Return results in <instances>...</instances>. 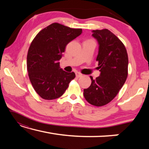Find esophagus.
Instances as JSON below:
<instances>
[{
  "label": "esophagus",
  "instance_id": "1",
  "mask_svg": "<svg viewBox=\"0 0 149 149\" xmlns=\"http://www.w3.org/2000/svg\"><path fill=\"white\" fill-rule=\"evenodd\" d=\"M75 75H76L77 77H80L82 76V74L79 72H76V73H75Z\"/></svg>",
  "mask_w": 149,
  "mask_h": 149
}]
</instances>
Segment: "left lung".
<instances>
[{
    "label": "left lung",
    "mask_w": 149,
    "mask_h": 149,
    "mask_svg": "<svg viewBox=\"0 0 149 149\" xmlns=\"http://www.w3.org/2000/svg\"><path fill=\"white\" fill-rule=\"evenodd\" d=\"M92 36L99 44L97 61L100 75L95 79L91 76V84L84 91L87 101L101 107L117 95L127 77L128 56L122 42L108 29L93 30Z\"/></svg>",
    "instance_id": "left-lung-1"
}]
</instances>
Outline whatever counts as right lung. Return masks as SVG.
<instances>
[{
    "mask_svg": "<svg viewBox=\"0 0 149 149\" xmlns=\"http://www.w3.org/2000/svg\"><path fill=\"white\" fill-rule=\"evenodd\" d=\"M82 33L58 23L42 29L33 40L27 56L29 77L36 93L45 100H53L64 94L75 77L60 67L65 48Z\"/></svg>",
    "mask_w": 149,
    "mask_h": 149,
    "instance_id": "right-lung-1",
    "label": "right lung"
}]
</instances>
